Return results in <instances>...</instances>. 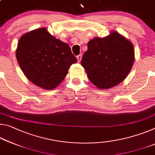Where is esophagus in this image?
Segmentation results:
<instances>
[{
    "mask_svg": "<svg viewBox=\"0 0 155 155\" xmlns=\"http://www.w3.org/2000/svg\"><path fill=\"white\" fill-rule=\"evenodd\" d=\"M77 60H78V62H80V61H81V58H82V56H81V54L78 55V56H77Z\"/></svg>",
    "mask_w": 155,
    "mask_h": 155,
    "instance_id": "34e87169",
    "label": "esophagus"
}]
</instances>
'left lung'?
Listing matches in <instances>:
<instances>
[{
    "label": "left lung",
    "instance_id": "8db88e82",
    "mask_svg": "<svg viewBox=\"0 0 155 155\" xmlns=\"http://www.w3.org/2000/svg\"><path fill=\"white\" fill-rule=\"evenodd\" d=\"M134 61V46L117 31L87 43L81 65L89 80L101 90L110 89L124 81Z\"/></svg>",
    "mask_w": 155,
    "mask_h": 155
}]
</instances>
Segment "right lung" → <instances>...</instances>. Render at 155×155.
<instances>
[{"instance_id": "right-lung-1", "label": "right lung", "mask_w": 155, "mask_h": 155, "mask_svg": "<svg viewBox=\"0 0 155 155\" xmlns=\"http://www.w3.org/2000/svg\"><path fill=\"white\" fill-rule=\"evenodd\" d=\"M16 59L27 78L43 89H54L77 62L68 43L56 39L45 28L23 34L16 51Z\"/></svg>"}]
</instances>
